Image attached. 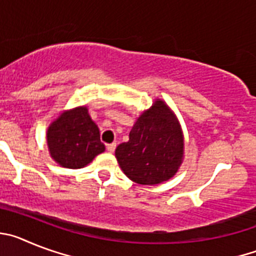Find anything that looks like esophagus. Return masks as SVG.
<instances>
[{"label":"esophagus","mask_w":256,"mask_h":256,"mask_svg":"<svg viewBox=\"0 0 256 256\" xmlns=\"http://www.w3.org/2000/svg\"><path fill=\"white\" fill-rule=\"evenodd\" d=\"M115 148H116V144H115V142H112V144H110L106 146V150H108V152H114Z\"/></svg>","instance_id":"obj_1"}]
</instances>
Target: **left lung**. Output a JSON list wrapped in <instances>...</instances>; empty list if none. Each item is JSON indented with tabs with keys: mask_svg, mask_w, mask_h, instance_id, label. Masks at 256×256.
Wrapping results in <instances>:
<instances>
[{
	"mask_svg": "<svg viewBox=\"0 0 256 256\" xmlns=\"http://www.w3.org/2000/svg\"><path fill=\"white\" fill-rule=\"evenodd\" d=\"M184 137L177 115L164 100L156 98L142 112L128 142L115 150L123 173L133 182L155 186L176 176L183 162Z\"/></svg>",
	"mask_w": 256,
	"mask_h": 256,
	"instance_id": "8db88e82",
	"label": "left lung"
}]
</instances>
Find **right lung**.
I'll list each match as a JSON object with an SVG mask.
<instances>
[{
    "label": "right lung",
    "mask_w": 256,
    "mask_h": 256,
    "mask_svg": "<svg viewBox=\"0 0 256 256\" xmlns=\"http://www.w3.org/2000/svg\"><path fill=\"white\" fill-rule=\"evenodd\" d=\"M48 152L60 166L79 169L105 151L98 126L88 114L87 106L60 112L46 133Z\"/></svg>",
    "instance_id": "add662e5"
}]
</instances>
